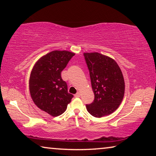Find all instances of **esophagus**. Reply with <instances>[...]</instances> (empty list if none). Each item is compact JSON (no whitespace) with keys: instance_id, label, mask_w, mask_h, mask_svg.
I'll use <instances>...</instances> for the list:
<instances>
[{"instance_id":"34e87169","label":"esophagus","mask_w":156,"mask_h":156,"mask_svg":"<svg viewBox=\"0 0 156 156\" xmlns=\"http://www.w3.org/2000/svg\"><path fill=\"white\" fill-rule=\"evenodd\" d=\"M80 92H78L77 94H75V97H76V98H78V97H80Z\"/></svg>"}]
</instances>
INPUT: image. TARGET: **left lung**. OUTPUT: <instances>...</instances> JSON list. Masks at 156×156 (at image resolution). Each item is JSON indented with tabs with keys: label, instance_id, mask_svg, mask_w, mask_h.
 Segmentation results:
<instances>
[{
	"label": "left lung",
	"instance_id": "obj_1",
	"mask_svg": "<svg viewBox=\"0 0 156 156\" xmlns=\"http://www.w3.org/2000/svg\"><path fill=\"white\" fill-rule=\"evenodd\" d=\"M90 75L94 100L87 105L88 112L101 118L118 109L125 94V80L114 60L97 52L84 53Z\"/></svg>",
	"mask_w": 156,
	"mask_h": 156
}]
</instances>
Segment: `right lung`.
I'll return each instance as SVG.
<instances>
[{
    "mask_svg": "<svg viewBox=\"0 0 156 156\" xmlns=\"http://www.w3.org/2000/svg\"><path fill=\"white\" fill-rule=\"evenodd\" d=\"M75 54L53 51L42 56L31 70L29 86L31 98L37 107L54 117L61 115L73 96L69 94L62 71Z\"/></svg>",
    "mask_w": 156,
    "mask_h": 156,
    "instance_id": "obj_1",
    "label": "right lung"
}]
</instances>
